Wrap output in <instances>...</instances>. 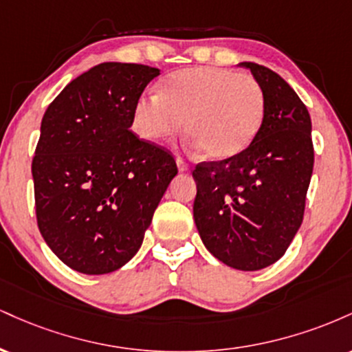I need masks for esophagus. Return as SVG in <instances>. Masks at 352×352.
Listing matches in <instances>:
<instances>
[{"mask_svg":"<svg viewBox=\"0 0 352 352\" xmlns=\"http://www.w3.org/2000/svg\"><path fill=\"white\" fill-rule=\"evenodd\" d=\"M177 165H179V170L180 172H188L190 170V164L185 162L182 157H177Z\"/></svg>","mask_w":352,"mask_h":352,"instance_id":"1","label":"esophagus"}]
</instances>
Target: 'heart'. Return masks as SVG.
Instances as JSON below:
<instances>
[{
	"instance_id": "obj_1",
	"label": "heart",
	"mask_w": 352,
	"mask_h": 352,
	"mask_svg": "<svg viewBox=\"0 0 352 352\" xmlns=\"http://www.w3.org/2000/svg\"><path fill=\"white\" fill-rule=\"evenodd\" d=\"M265 94L248 74L217 66L172 72L159 94H142L132 109V127L140 139L160 142L185 132L210 159L243 152L260 132Z\"/></svg>"
}]
</instances>
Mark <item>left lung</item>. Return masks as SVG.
<instances>
[{"label": "left lung", "mask_w": 352, "mask_h": 352, "mask_svg": "<svg viewBox=\"0 0 352 352\" xmlns=\"http://www.w3.org/2000/svg\"><path fill=\"white\" fill-rule=\"evenodd\" d=\"M241 66L263 89V124L238 155L197 164L193 218L213 256L254 272L280 260L301 227L314 148L309 112L289 84L256 63Z\"/></svg>", "instance_id": "left-lung-1"}]
</instances>
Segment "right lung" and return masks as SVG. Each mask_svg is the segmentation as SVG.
<instances>
[{"label":"right lung","instance_id":"right-lung-1","mask_svg":"<svg viewBox=\"0 0 352 352\" xmlns=\"http://www.w3.org/2000/svg\"><path fill=\"white\" fill-rule=\"evenodd\" d=\"M157 67L102 63L46 109L33 165L36 220L52 253L84 274L119 270L177 175L172 153L132 134V109Z\"/></svg>","mask_w":352,"mask_h":352}]
</instances>
